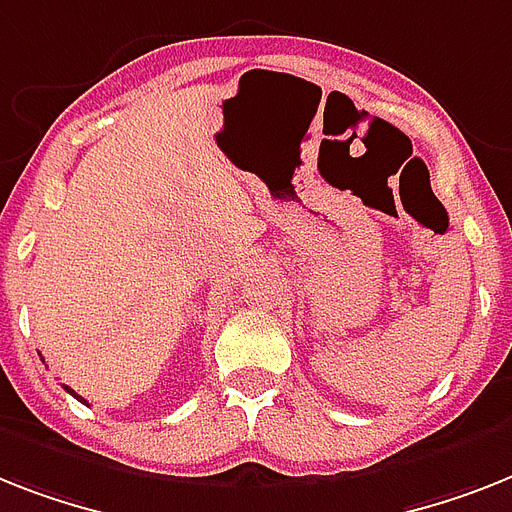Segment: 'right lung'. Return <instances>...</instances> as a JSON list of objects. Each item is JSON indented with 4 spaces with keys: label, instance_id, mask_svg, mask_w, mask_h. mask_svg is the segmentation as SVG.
I'll use <instances>...</instances> for the list:
<instances>
[{
    "label": "right lung",
    "instance_id": "add662e5",
    "mask_svg": "<svg viewBox=\"0 0 512 512\" xmlns=\"http://www.w3.org/2000/svg\"><path fill=\"white\" fill-rule=\"evenodd\" d=\"M41 361H44V358H41ZM62 387H65V390H67V392H70V395H73V398H78V400H80V403H86V400L80 398V395H78V392H75V390H70V387H67V384H62Z\"/></svg>",
    "mask_w": 512,
    "mask_h": 512
}]
</instances>
